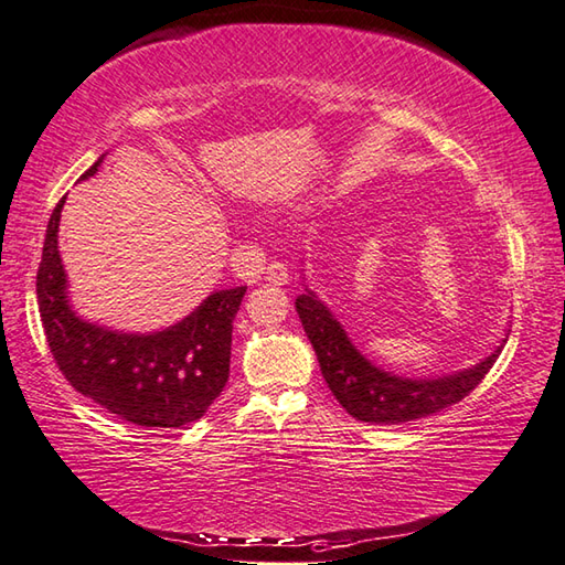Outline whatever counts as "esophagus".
Returning <instances> with one entry per match:
<instances>
[{"label":"esophagus","instance_id":"esophagus-1","mask_svg":"<svg viewBox=\"0 0 565 565\" xmlns=\"http://www.w3.org/2000/svg\"><path fill=\"white\" fill-rule=\"evenodd\" d=\"M264 279L274 286H284L289 284V271H286V264L281 262H271L267 269H264Z\"/></svg>","mask_w":565,"mask_h":565}]
</instances>
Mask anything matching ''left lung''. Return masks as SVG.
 <instances>
[{
	"instance_id": "1",
	"label": "left lung",
	"mask_w": 565,
	"mask_h": 565,
	"mask_svg": "<svg viewBox=\"0 0 565 565\" xmlns=\"http://www.w3.org/2000/svg\"><path fill=\"white\" fill-rule=\"evenodd\" d=\"M296 313L316 350L330 392L350 416L364 424H406L458 404L484 380L507 342L504 335L488 358L468 370L440 377H399L364 358L333 311L308 286L296 296Z\"/></svg>"
}]
</instances>
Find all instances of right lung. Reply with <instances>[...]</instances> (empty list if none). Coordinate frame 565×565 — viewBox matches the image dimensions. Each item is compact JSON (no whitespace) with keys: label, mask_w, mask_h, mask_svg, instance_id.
<instances>
[{"label":"right lung","mask_w":565,"mask_h":565,"mask_svg":"<svg viewBox=\"0 0 565 565\" xmlns=\"http://www.w3.org/2000/svg\"><path fill=\"white\" fill-rule=\"evenodd\" d=\"M103 157L81 181L97 173ZM63 201L49 220L36 274L39 311L49 348L65 380L121 422L181 428L201 418L230 377L232 320L247 286L213 291L179 323L153 333H125L75 313L58 252Z\"/></svg>","instance_id":"1"}]
</instances>
